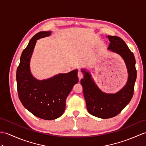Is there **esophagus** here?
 Listing matches in <instances>:
<instances>
[{"mask_svg":"<svg viewBox=\"0 0 146 146\" xmlns=\"http://www.w3.org/2000/svg\"><path fill=\"white\" fill-rule=\"evenodd\" d=\"M78 78H79V80H80L81 78H83V76H84V74H83V73L81 72H78Z\"/></svg>","mask_w":146,"mask_h":146,"instance_id":"obj_1","label":"esophagus"}]
</instances>
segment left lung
<instances>
[{"mask_svg":"<svg viewBox=\"0 0 146 146\" xmlns=\"http://www.w3.org/2000/svg\"><path fill=\"white\" fill-rule=\"evenodd\" d=\"M108 38L110 41L108 49L119 54L126 63L129 74L126 84L116 93L106 94L98 88L90 73L83 70L84 78L81 80L88 111L90 114L102 119L117 116L130 102L137 76L135 57L126 43L119 36H108Z\"/></svg>","mask_w":146,"mask_h":146,"instance_id":"obj_1","label":"left lung"}]
</instances>
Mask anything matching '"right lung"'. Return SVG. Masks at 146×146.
<instances>
[{"mask_svg": "<svg viewBox=\"0 0 146 146\" xmlns=\"http://www.w3.org/2000/svg\"><path fill=\"white\" fill-rule=\"evenodd\" d=\"M50 33V31L40 32L32 37L20 56L16 73L18 95L23 106L34 116L45 120L55 119L62 116L66 98L74 84L78 82V70L43 81L32 76L30 60L36 40Z\"/></svg>", "mask_w": 146, "mask_h": 146, "instance_id": "obj_1", "label": "right lung"}]
</instances>
